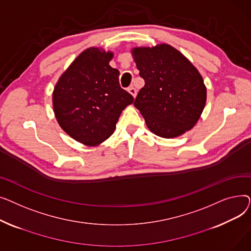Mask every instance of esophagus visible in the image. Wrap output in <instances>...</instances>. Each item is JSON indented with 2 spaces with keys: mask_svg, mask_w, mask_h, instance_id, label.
<instances>
[{
  "mask_svg": "<svg viewBox=\"0 0 251 251\" xmlns=\"http://www.w3.org/2000/svg\"><path fill=\"white\" fill-rule=\"evenodd\" d=\"M128 91H129V94H131V96H132L133 98H135V97H136V95H137V90H136V88H135V87H133V86H130V87L128 88Z\"/></svg>",
  "mask_w": 251,
  "mask_h": 251,
  "instance_id": "1",
  "label": "esophagus"
}]
</instances>
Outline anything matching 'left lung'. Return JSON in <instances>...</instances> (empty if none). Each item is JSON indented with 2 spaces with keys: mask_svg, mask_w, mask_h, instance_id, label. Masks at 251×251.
I'll return each mask as SVG.
<instances>
[{
  "mask_svg": "<svg viewBox=\"0 0 251 251\" xmlns=\"http://www.w3.org/2000/svg\"><path fill=\"white\" fill-rule=\"evenodd\" d=\"M144 79L134 100L147 126L157 136L174 138L193 128L204 109L206 87L191 62L167 44L131 51Z\"/></svg>",
  "mask_w": 251,
  "mask_h": 251,
  "instance_id": "left-lung-1",
  "label": "left lung"
}]
</instances>
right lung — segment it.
<instances>
[{
  "label": "right lung",
  "instance_id": "1",
  "mask_svg": "<svg viewBox=\"0 0 251 251\" xmlns=\"http://www.w3.org/2000/svg\"><path fill=\"white\" fill-rule=\"evenodd\" d=\"M112 51L83 50L69 66L52 92V107L61 128L73 139L96 147L115 131L122 111L133 102L109 65Z\"/></svg>",
  "mask_w": 251,
  "mask_h": 251
}]
</instances>
